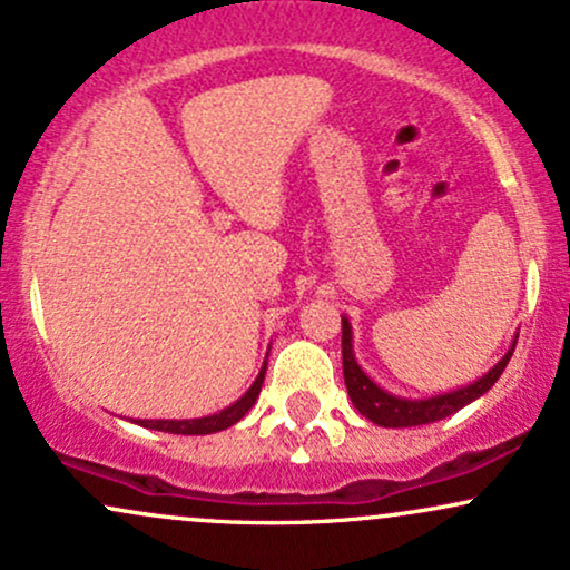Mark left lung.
Masks as SVG:
<instances>
[{
    "mask_svg": "<svg viewBox=\"0 0 570 570\" xmlns=\"http://www.w3.org/2000/svg\"><path fill=\"white\" fill-rule=\"evenodd\" d=\"M517 340L512 343V348L503 353V358L495 364L493 370L485 372L480 381L463 385L458 391H448V394L440 396H429V399H404V396H394L389 391H383L372 377L358 367L356 356H353V335H351V324L348 318L343 316V377H345V389H348V396L353 402V407L362 412L364 417L377 426L385 429H407V426H423V423H434L442 421V417L453 415L466 404H472L474 399H480L482 394H488L493 389V383L499 381L501 372L507 370L509 358H512Z\"/></svg>",
    "mask_w": 570,
    "mask_h": 570,
    "instance_id": "obj_1",
    "label": "left lung"
}]
</instances>
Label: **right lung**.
<instances>
[{
  "label": "right lung",
  "mask_w": 570,
  "mask_h": 570,
  "mask_svg": "<svg viewBox=\"0 0 570 570\" xmlns=\"http://www.w3.org/2000/svg\"><path fill=\"white\" fill-rule=\"evenodd\" d=\"M265 370H267V362L263 364V370H259L257 381L252 383V389H248L246 394L238 399V402L230 404V407L219 410L217 415L193 417V421H136V423H139V426L155 429V431H168V434H195V436L217 434V431H225V429H230L233 423H238L240 417H244L246 412L254 407V402H257V396H259V389H263Z\"/></svg>",
  "instance_id": "1"
}]
</instances>
